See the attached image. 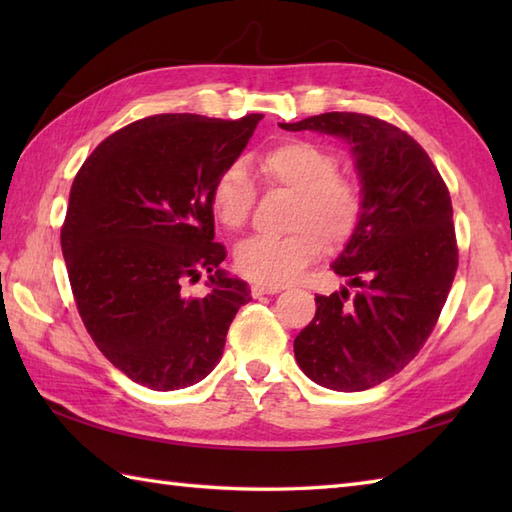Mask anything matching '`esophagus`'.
I'll return each instance as SVG.
<instances>
[{
    "mask_svg": "<svg viewBox=\"0 0 512 512\" xmlns=\"http://www.w3.org/2000/svg\"><path fill=\"white\" fill-rule=\"evenodd\" d=\"M281 288L279 286H266V284H253L250 286V295L262 297V295H277Z\"/></svg>",
    "mask_w": 512,
    "mask_h": 512,
    "instance_id": "esophagus-1",
    "label": "esophagus"
}]
</instances>
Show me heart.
Here are the masks:
<instances>
[{"mask_svg": "<svg viewBox=\"0 0 512 512\" xmlns=\"http://www.w3.org/2000/svg\"><path fill=\"white\" fill-rule=\"evenodd\" d=\"M259 173L273 189L297 195L290 215L292 235L250 237L235 250L239 275L266 286L297 279L328 248H341L356 235L363 217V195L356 182L339 173V160L308 140H286L259 156ZM257 200L244 162L226 165L211 187V206L226 228H242Z\"/></svg>", "mask_w": 512, "mask_h": 512, "instance_id": "1", "label": "heart"}]
</instances>
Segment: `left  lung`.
Wrapping results in <instances>:
<instances>
[{"mask_svg":"<svg viewBox=\"0 0 512 512\" xmlns=\"http://www.w3.org/2000/svg\"><path fill=\"white\" fill-rule=\"evenodd\" d=\"M281 127L343 136L356 156L363 217L332 264L354 295H317L295 358L321 387L363 391L398 374L436 328L458 270L451 195L427 151L380 118L328 112Z\"/></svg>","mask_w":512,"mask_h":512,"instance_id":"8db88e82","label":"left lung"}]
</instances>
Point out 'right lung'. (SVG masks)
Returning <instances> with one entry per match:
<instances>
[{
  "label": "right lung",
  "mask_w": 512,
  "mask_h": 512,
  "mask_svg": "<svg viewBox=\"0 0 512 512\" xmlns=\"http://www.w3.org/2000/svg\"><path fill=\"white\" fill-rule=\"evenodd\" d=\"M262 114L237 121L156 114L118 129L76 173L61 248L76 310L116 369L156 391L200 383L250 301L213 242L211 187ZM207 275L210 292L186 286Z\"/></svg>",
  "instance_id": "right-lung-1"
}]
</instances>
